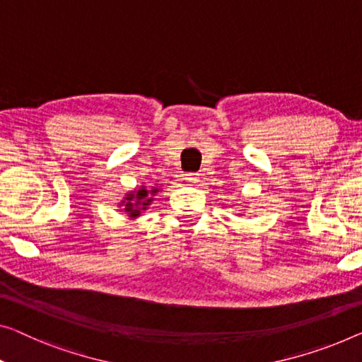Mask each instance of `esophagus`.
I'll use <instances>...</instances> for the list:
<instances>
[{
  "mask_svg": "<svg viewBox=\"0 0 362 362\" xmlns=\"http://www.w3.org/2000/svg\"><path fill=\"white\" fill-rule=\"evenodd\" d=\"M199 177H198V174H185V180H187V183H190V185H195V183H198L199 180Z\"/></svg>",
  "mask_w": 362,
  "mask_h": 362,
  "instance_id": "esophagus-1",
  "label": "esophagus"
}]
</instances>
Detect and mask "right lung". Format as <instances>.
I'll return each mask as SVG.
<instances>
[{
	"mask_svg": "<svg viewBox=\"0 0 362 362\" xmlns=\"http://www.w3.org/2000/svg\"><path fill=\"white\" fill-rule=\"evenodd\" d=\"M159 192V188H146L141 185L139 188H134V190L128 192L125 198L120 202V208L122 211H125L129 218L136 219L141 211H146L148 206L153 203V199H156V193Z\"/></svg>",
	"mask_w": 362,
	"mask_h": 362,
	"instance_id": "obj_1",
	"label": "right lung"
}]
</instances>
